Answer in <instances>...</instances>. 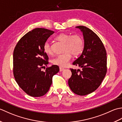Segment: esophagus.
Wrapping results in <instances>:
<instances>
[{"label":"esophagus","instance_id":"34e87169","mask_svg":"<svg viewBox=\"0 0 122 122\" xmlns=\"http://www.w3.org/2000/svg\"><path fill=\"white\" fill-rule=\"evenodd\" d=\"M60 72H61V71H63L64 70V68H61V67H60Z\"/></svg>","mask_w":122,"mask_h":122}]
</instances>
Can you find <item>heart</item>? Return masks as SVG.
Returning <instances> with one entry per match:
<instances>
[{
    "label": "heart",
    "instance_id": "1",
    "mask_svg": "<svg viewBox=\"0 0 122 122\" xmlns=\"http://www.w3.org/2000/svg\"><path fill=\"white\" fill-rule=\"evenodd\" d=\"M56 39L64 43V51L65 52L57 56L52 60V62L55 65L62 67L66 66L72 58V54L74 56H79L83 50L84 41L79 35L71 36L68 33H63L56 36ZM43 50L47 55H52L53 53L48 41H46L44 45Z\"/></svg>",
    "mask_w": 122,
    "mask_h": 122
}]
</instances>
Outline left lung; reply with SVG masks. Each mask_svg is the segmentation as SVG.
<instances>
[{"instance_id":"obj_1","label":"left lung","mask_w":122,"mask_h":122,"mask_svg":"<svg viewBox=\"0 0 122 122\" xmlns=\"http://www.w3.org/2000/svg\"><path fill=\"white\" fill-rule=\"evenodd\" d=\"M83 33L84 49L81 55L73 62L80 69H70L72 76L68 84L72 91L79 95H85L97 90L107 72V52L100 38L85 26L76 27Z\"/></svg>"}]
</instances>
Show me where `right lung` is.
<instances>
[{"mask_svg":"<svg viewBox=\"0 0 122 122\" xmlns=\"http://www.w3.org/2000/svg\"><path fill=\"white\" fill-rule=\"evenodd\" d=\"M54 31L36 28L28 32L18 41L14 51V76L20 87L32 97H40L48 92L52 77L59 71L52 65L41 71L48 64L49 58L43 50L48 38Z\"/></svg>","mask_w":122,"mask_h":122,"instance_id":"right-lung-1","label":"right lung"}]
</instances>
